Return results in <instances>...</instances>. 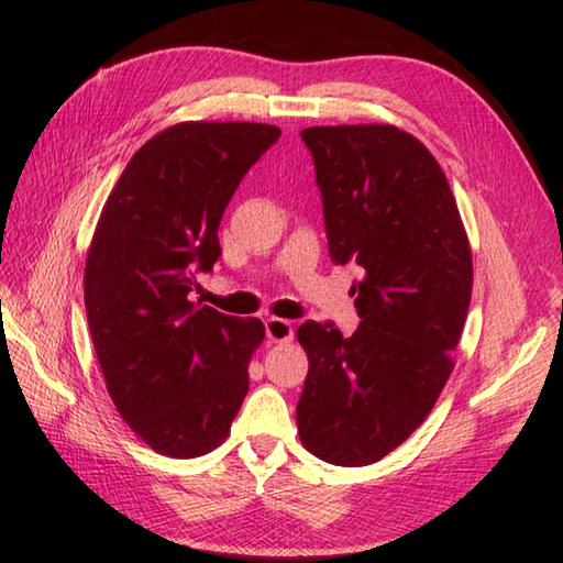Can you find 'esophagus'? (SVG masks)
Returning <instances> with one entry per match:
<instances>
[{
    "mask_svg": "<svg viewBox=\"0 0 563 563\" xmlns=\"http://www.w3.org/2000/svg\"><path fill=\"white\" fill-rule=\"evenodd\" d=\"M265 336L271 342H290L292 340V324L283 317H265Z\"/></svg>",
    "mask_w": 563,
    "mask_h": 563,
    "instance_id": "obj_1",
    "label": "esophagus"
}]
</instances>
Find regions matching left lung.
<instances>
[{"instance_id": "8db88e82", "label": "left lung", "mask_w": 563, "mask_h": 563, "mask_svg": "<svg viewBox=\"0 0 563 563\" xmlns=\"http://www.w3.org/2000/svg\"><path fill=\"white\" fill-rule=\"evenodd\" d=\"M314 162L332 263H354L360 327L308 320L302 445L324 463L382 460L431 413L453 372L473 258L453 191L421 142L394 125L300 132Z\"/></svg>"}]
</instances>
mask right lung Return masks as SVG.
Returning <instances> with one entry per match:
<instances>
[{
	"label": "right lung",
	"mask_w": 563,
	"mask_h": 563,
	"mask_svg": "<svg viewBox=\"0 0 563 563\" xmlns=\"http://www.w3.org/2000/svg\"><path fill=\"white\" fill-rule=\"evenodd\" d=\"M278 137L258 122L162 130L100 213L84 283L90 336L120 416L157 453H209L249 394L263 322L194 305L189 292L221 258L233 191Z\"/></svg>",
	"instance_id": "right-lung-1"
}]
</instances>
